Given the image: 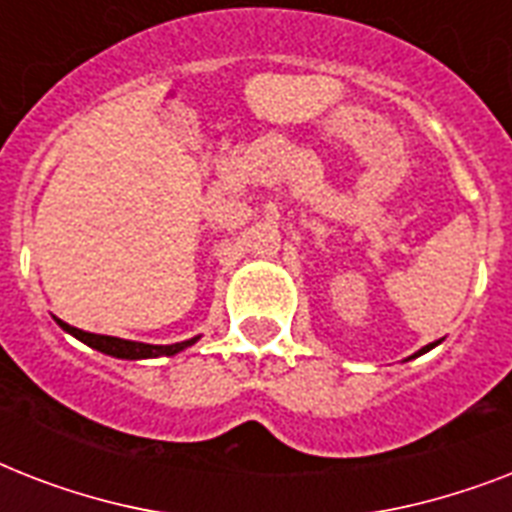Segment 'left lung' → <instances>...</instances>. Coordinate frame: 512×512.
Masks as SVG:
<instances>
[{
  "label": "left lung",
  "instance_id": "8db88e82",
  "mask_svg": "<svg viewBox=\"0 0 512 512\" xmlns=\"http://www.w3.org/2000/svg\"><path fill=\"white\" fill-rule=\"evenodd\" d=\"M438 342H441V340L430 342V345H425V348H420V350H417V353H414V356H409V358H417V356H422V353H428V350H433V348H436Z\"/></svg>",
  "mask_w": 512,
  "mask_h": 512
}]
</instances>
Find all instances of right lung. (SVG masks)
I'll list each match as a JSON object with an SVG mask.
<instances>
[{
	"label": "right lung",
	"instance_id": "obj_1",
	"mask_svg": "<svg viewBox=\"0 0 512 512\" xmlns=\"http://www.w3.org/2000/svg\"><path fill=\"white\" fill-rule=\"evenodd\" d=\"M58 321V327L68 335H74L76 340H82L84 345L106 353V356L114 358H127V361H140V358H159V356H175L180 350L191 348L193 342L199 337H191V340L183 342H172V345H151V342H135V340H122V337H111V335H92V332H82V329L71 327L66 321Z\"/></svg>",
	"mask_w": 512,
	"mask_h": 512
}]
</instances>
